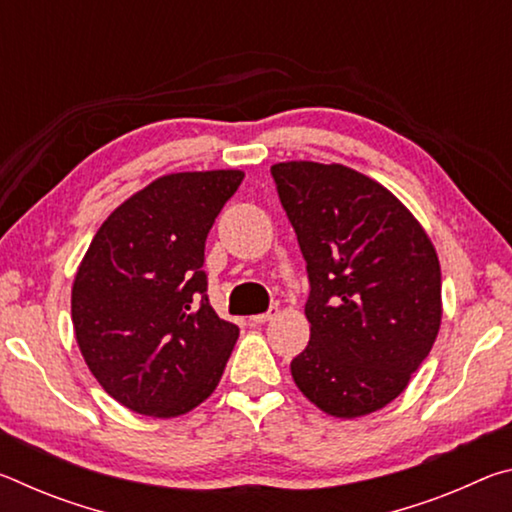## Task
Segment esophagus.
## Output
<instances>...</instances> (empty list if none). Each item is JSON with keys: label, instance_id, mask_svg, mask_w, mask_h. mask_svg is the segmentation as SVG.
I'll use <instances>...</instances> for the list:
<instances>
[{"label": "esophagus", "instance_id": "34e87169", "mask_svg": "<svg viewBox=\"0 0 512 512\" xmlns=\"http://www.w3.org/2000/svg\"><path fill=\"white\" fill-rule=\"evenodd\" d=\"M277 316V307H271L268 311H264V314H255L250 316V320H253L255 325H262V323H268V320H273Z\"/></svg>", "mask_w": 512, "mask_h": 512}]
</instances>
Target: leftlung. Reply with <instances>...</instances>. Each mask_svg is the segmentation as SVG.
Instances as JSON below:
<instances>
[{"label": "left lung", "mask_w": 512, "mask_h": 512, "mask_svg": "<svg viewBox=\"0 0 512 512\" xmlns=\"http://www.w3.org/2000/svg\"><path fill=\"white\" fill-rule=\"evenodd\" d=\"M271 173L311 287V336L291 361L293 381L334 418L384 409L438 336L436 248L415 216L359 171L300 160Z\"/></svg>", "instance_id": "1"}]
</instances>
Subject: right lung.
Listing matches in <instances>:
<instances>
[{
  "label": "right lung",
  "instance_id": "1",
  "mask_svg": "<svg viewBox=\"0 0 512 512\" xmlns=\"http://www.w3.org/2000/svg\"><path fill=\"white\" fill-rule=\"evenodd\" d=\"M244 171H185L153 180L94 235L72 287L85 363L110 397L176 418L212 395L239 327L207 300L205 239Z\"/></svg>",
  "mask_w": 512,
  "mask_h": 512
}]
</instances>
